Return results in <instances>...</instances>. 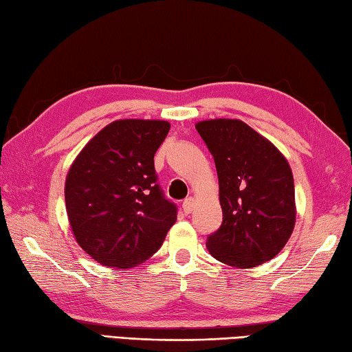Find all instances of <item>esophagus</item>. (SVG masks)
<instances>
[{
    "label": "esophagus",
    "instance_id": "1",
    "mask_svg": "<svg viewBox=\"0 0 352 352\" xmlns=\"http://www.w3.org/2000/svg\"><path fill=\"white\" fill-rule=\"evenodd\" d=\"M193 207H195L193 198H187L186 201L182 202V210H184V213H186V214L192 213V212H193Z\"/></svg>",
    "mask_w": 352,
    "mask_h": 352
}]
</instances>
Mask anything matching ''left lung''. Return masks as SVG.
<instances>
[{"instance_id":"8db88e82","label":"left lung","mask_w":352,"mask_h":352,"mask_svg":"<svg viewBox=\"0 0 352 352\" xmlns=\"http://www.w3.org/2000/svg\"><path fill=\"white\" fill-rule=\"evenodd\" d=\"M217 165L223 223L207 236L218 261L255 267L285 248L295 226L294 176L286 157L241 120L196 125Z\"/></svg>"}]
</instances>
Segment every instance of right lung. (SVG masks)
<instances>
[{
  "label": "right lung",
  "mask_w": 352,
  "mask_h": 352,
  "mask_svg": "<svg viewBox=\"0 0 352 352\" xmlns=\"http://www.w3.org/2000/svg\"><path fill=\"white\" fill-rule=\"evenodd\" d=\"M170 131L165 120H116L71 165L65 201L74 236L103 266L126 269L162 245L177 207L165 198L154 154Z\"/></svg>",
  "instance_id": "obj_1"
}]
</instances>
